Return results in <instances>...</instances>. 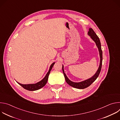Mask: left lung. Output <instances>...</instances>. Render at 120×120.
Listing matches in <instances>:
<instances>
[{
    "label": "left lung",
    "instance_id": "8db88e82",
    "mask_svg": "<svg viewBox=\"0 0 120 120\" xmlns=\"http://www.w3.org/2000/svg\"><path fill=\"white\" fill-rule=\"evenodd\" d=\"M88 35L90 37V38H92V39L95 43L97 47H98L99 52V55L100 57V64L98 67V69L97 70L95 74L91 78L85 80L84 81L80 82H74L71 80H70L65 74L64 73V65L62 66V70L63 72L64 75V76L65 79V81L66 82L70 85V86L75 88L77 89H84L85 88H87V87L89 86L90 85L94 82V81L97 79V78L98 77L100 73L101 72V65H102V50L101 49V45L100 43V39L98 38V37L96 35V33L94 32V31L93 30V29L91 28H89V31L88 32Z\"/></svg>",
    "mask_w": 120,
    "mask_h": 120
}]
</instances>
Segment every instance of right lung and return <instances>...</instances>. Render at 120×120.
<instances>
[{
    "instance_id": "add662e5",
    "label": "right lung",
    "mask_w": 120,
    "mask_h": 120,
    "mask_svg": "<svg viewBox=\"0 0 120 120\" xmlns=\"http://www.w3.org/2000/svg\"><path fill=\"white\" fill-rule=\"evenodd\" d=\"M55 63V62H54L53 63L51 64V65L50 66L49 71L47 73V74L45 75V77L42 80L38 82L37 83H33V84H21V83H19L18 82H18L19 85H20L22 87H23L24 89H25L27 90L33 91H36V90H39V89H41V88L45 86V85L46 84V83H47L48 78V76H49V75L50 74V71H51V70H52Z\"/></svg>"
}]
</instances>
